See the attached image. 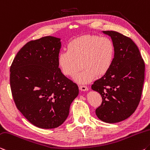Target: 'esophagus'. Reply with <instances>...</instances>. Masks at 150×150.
<instances>
[{
	"label": "esophagus",
	"instance_id": "esophagus-1",
	"mask_svg": "<svg viewBox=\"0 0 150 150\" xmlns=\"http://www.w3.org/2000/svg\"><path fill=\"white\" fill-rule=\"evenodd\" d=\"M79 88L80 90H82V91H87L88 90V87H87L86 86H84V85H80Z\"/></svg>",
	"mask_w": 150,
	"mask_h": 150
}]
</instances>
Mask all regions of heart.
I'll list each match as a JSON object with an SVG mask.
<instances>
[{
  "mask_svg": "<svg viewBox=\"0 0 150 150\" xmlns=\"http://www.w3.org/2000/svg\"><path fill=\"white\" fill-rule=\"evenodd\" d=\"M115 56V47L106 36H81L68 44L67 51L59 54L58 65L64 75L73 77L82 65V69L74 77L79 84H88L98 76L109 72ZM81 64L80 65V64Z\"/></svg>",
  "mask_w": 150,
  "mask_h": 150,
  "instance_id": "obj_1",
  "label": "heart"
}]
</instances>
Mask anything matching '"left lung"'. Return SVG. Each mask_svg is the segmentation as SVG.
I'll return each mask as SVG.
<instances>
[{"instance_id":"1","label":"left lung","mask_w":150,"mask_h":150,"mask_svg":"<svg viewBox=\"0 0 150 150\" xmlns=\"http://www.w3.org/2000/svg\"><path fill=\"white\" fill-rule=\"evenodd\" d=\"M111 37L115 56L109 72L95 81L92 89L102 98L96 110L98 118L117 123L135 112L140 101L144 82L145 64L136 44L130 38L116 31H103Z\"/></svg>"}]
</instances>
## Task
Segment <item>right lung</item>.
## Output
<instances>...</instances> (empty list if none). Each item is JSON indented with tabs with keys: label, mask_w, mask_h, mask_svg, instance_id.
<instances>
[{
	"label": "right lung",
	"mask_w": 150,
	"mask_h": 150,
	"mask_svg": "<svg viewBox=\"0 0 150 150\" xmlns=\"http://www.w3.org/2000/svg\"><path fill=\"white\" fill-rule=\"evenodd\" d=\"M60 48V39L54 36L31 40L18 51L10 68L16 108L40 128L52 129L62 124L79 93L77 84L58 68Z\"/></svg>",
	"instance_id": "add662e5"
}]
</instances>
